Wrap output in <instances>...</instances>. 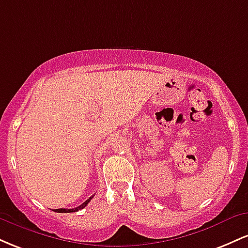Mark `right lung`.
Wrapping results in <instances>:
<instances>
[{
  "mask_svg": "<svg viewBox=\"0 0 248 248\" xmlns=\"http://www.w3.org/2000/svg\"><path fill=\"white\" fill-rule=\"evenodd\" d=\"M93 196H94V195H93ZM93 196H92V197H90V198H88L86 202H84V203H82L80 206H78V207H75V209H56L55 211H56V212H59V213H69V212H77V211H79V210L84 209V207L86 206L88 203H90V201H91V199L93 198Z\"/></svg>",
  "mask_w": 248,
  "mask_h": 248,
  "instance_id": "right-lung-1",
  "label": "right lung"
}]
</instances>
